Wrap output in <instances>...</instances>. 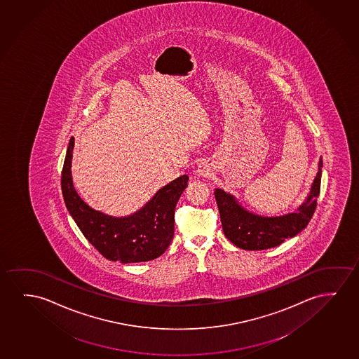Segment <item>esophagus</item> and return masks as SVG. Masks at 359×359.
<instances>
[{
    "label": "esophagus",
    "instance_id": "34e87169",
    "mask_svg": "<svg viewBox=\"0 0 359 359\" xmlns=\"http://www.w3.org/2000/svg\"><path fill=\"white\" fill-rule=\"evenodd\" d=\"M198 176L203 177V178H208V177L210 176V167L208 166L207 163H201L199 166H198Z\"/></svg>",
    "mask_w": 359,
    "mask_h": 359
}]
</instances>
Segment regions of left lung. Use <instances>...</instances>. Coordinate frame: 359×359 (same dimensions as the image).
<instances>
[{
    "mask_svg": "<svg viewBox=\"0 0 359 359\" xmlns=\"http://www.w3.org/2000/svg\"><path fill=\"white\" fill-rule=\"evenodd\" d=\"M321 167L323 158L318 161V172L306 201L298 208L295 212H289L282 217H261L243 209L233 196L215 189V199L222 219L224 233L231 243L248 251L267 250L276 248L284 240L294 238L303 229L308 226L313 217L320 194L321 186Z\"/></svg>",
    "mask_w": 359,
    "mask_h": 359,
    "instance_id": "obj_1",
    "label": "left lung"
}]
</instances>
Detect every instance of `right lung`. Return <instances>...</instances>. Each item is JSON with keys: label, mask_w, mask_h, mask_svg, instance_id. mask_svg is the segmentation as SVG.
Masks as SVG:
<instances>
[{"label": "right lung", "mask_w": 359, "mask_h": 359, "mask_svg": "<svg viewBox=\"0 0 359 359\" xmlns=\"http://www.w3.org/2000/svg\"><path fill=\"white\" fill-rule=\"evenodd\" d=\"M75 139L71 137L61 173L66 208L83 236L113 262H147L160 257L175 233V209L187 188V175L162 187L139 212L126 217H109L88 207L76 192L71 177Z\"/></svg>", "instance_id": "1"}]
</instances>
